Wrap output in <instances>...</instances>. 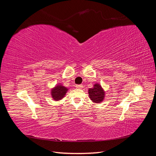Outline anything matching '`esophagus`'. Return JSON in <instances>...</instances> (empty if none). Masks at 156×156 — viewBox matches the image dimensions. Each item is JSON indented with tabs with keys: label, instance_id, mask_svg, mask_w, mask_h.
<instances>
[{
	"label": "esophagus",
	"instance_id": "obj_1",
	"mask_svg": "<svg viewBox=\"0 0 156 156\" xmlns=\"http://www.w3.org/2000/svg\"><path fill=\"white\" fill-rule=\"evenodd\" d=\"M75 87H76L77 88H82L83 85L82 84H76V85H75Z\"/></svg>",
	"mask_w": 156,
	"mask_h": 156
}]
</instances>
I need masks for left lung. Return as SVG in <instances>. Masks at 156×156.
<instances>
[{
  "label": "left lung",
  "instance_id": "obj_1",
  "mask_svg": "<svg viewBox=\"0 0 156 156\" xmlns=\"http://www.w3.org/2000/svg\"><path fill=\"white\" fill-rule=\"evenodd\" d=\"M88 94L90 100L94 103H101L105 98V92L100 84H95L94 87L89 88Z\"/></svg>",
  "mask_w": 156,
  "mask_h": 156
}]
</instances>
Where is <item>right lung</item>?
Here are the masks:
<instances>
[{
	"instance_id": "1",
	"label": "right lung",
	"mask_w": 156,
	"mask_h": 156,
	"mask_svg": "<svg viewBox=\"0 0 156 156\" xmlns=\"http://www.w3.org/2000/svg\"><path fill=\"white\" fill-rule=\"evenodd\" d=\"M68 91V88L65 87L58 84L57 86L51 90V96L55 101H58L62 99Z\"/></svg>"
}]
</instances>
